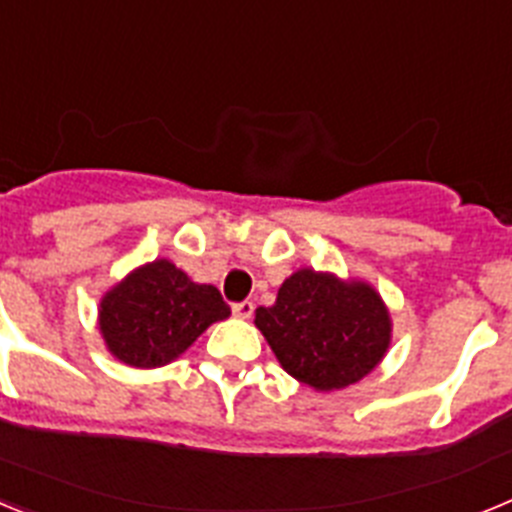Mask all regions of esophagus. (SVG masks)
I'll list each match as a JSON object with an SVG mask.
<instances>
[{"instance_id":"obj_1","label":"esophagus","mask_w":512,"mask_h":512,"mask_svg":"<svg viewBox=\"0 0 512 512\" xmlns=\"http://www.w3.org/2000/svg\"><path fill=\"white\" fill-rule=\"evenodd\" d=\"M233 315H235V318L248 320V318H251V315H253V302H251V300L235 302V305H233Z\"/></svg>"}]
</instances>
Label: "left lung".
Listing matches in <instances>:
<instances>
[{
	"instance_id": "8db88e82",
	"label": "left lung",
	"mask_w": 512,
	"mask_h": 512,
	"mask_svg": "<svg viewBox=\"0 0 512 512\" xmlns=\"http://www.w3.org/2000/svg\"><path fill=\"white\" fill-rule=\"evenodd\" d=\"M284 372L312 390H343L384 359L392 338L390 312L366 282L300 269L284 279L277 302L256 310Z\"/></svg>"
}]
</instances>
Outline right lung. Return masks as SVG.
I'll use <instances>...</instances> for the list:
<instances>
[{
	"label": "right lung",
	"instance_id": "obj_1",
	"mask_svg": "<svg viewBox=\"0 0 512 512\" xmlns=\"http://www.w3.org/2000/svg\"><path fill=\"white\" fill-rule=\"evenodd\" d=\"M230 307L169 259L138 266L99 302V333L122 364L156 369L184 354Z\"/></svg>",
	"mask_w": 512,
	"mask_h": 512
}]
</instances>
